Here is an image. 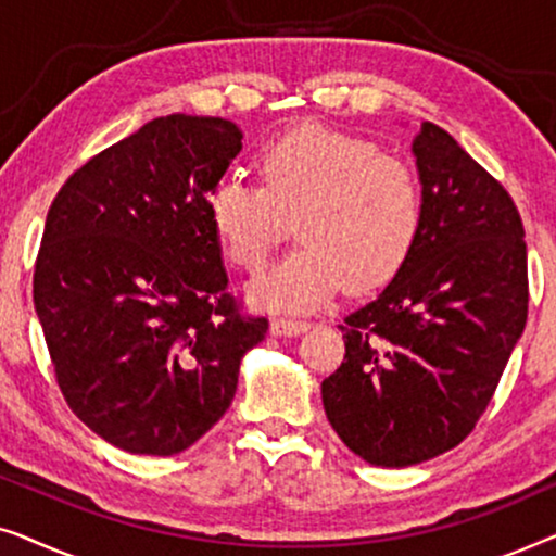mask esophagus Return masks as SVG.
Returning <instances> with one entry per match:
<instances>
[{"mask_svg":"<svg viewBox=\"0 0 556 556\" xmlns=\"http://www.w3.org/2000/svg\"><path fill=\"white\" fill-rule=\"evenodd\" d=\"M311 321H301V318H273L270 331L276 337H295V333H306L311 329Z\"/></svg>","mask_w":556,"mask_h":556,"instance_id":"34e87169","label":"esophagus"}]
</instances>
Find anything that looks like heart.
<instances>
[{
	"label": "heart",
	"instance_id": "obj_1",
	"mask_svg": "<svg viewBox=\"0 0 556 556\" xmlns=\"http://www.w3.org/2000/svg\"><path fill=\"white\" fill-rule=\"evenodd\" d=\"M263 187L219 179L207 217L227 261L261 273L299 217L301 248L250 299L273 311H311L341 286L352 293L382 288L413 255L422 225V194L397 156L379 154L364 136L316 124L293 128L257 156Z\"/></svg>",
	"mask_w": 556,
	"mask_h": 556
}]
</instances>
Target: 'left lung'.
I'll use <instances>...</instances> for the list:
<instances>
[{
  "mask_svg": "<svg viewBox=\"0 0 556 556\" xmlns=\"http://www.w3.org/2000/svg\"><path fill=\"white\" fill-rule=\"evenodd\" d=\"M422 225L392 283L344 318V362L321 382L331 428L371 466L463 443L527 326V242L501 181L443 128L413 141Z\"/></svg>",
  "mask_w": 556,
  "mask_h": 556,
  "instance_id": "obj_1",
  "label": "left lung"
}]
</instances>
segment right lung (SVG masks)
I'll return each mask as SVG.
<instances>
[{"label": "right lung", "mask_w": 556, "mask_h": 556, "mask_svg": "<svg viewBox=\"0 0 556 556\" xmlns=\"http://www.w3.org/2000/svg\"><path fill=\"white\" fill-rule=\"evenodd\" d=\"M242 149L232 121L172 113L60 187L35 263L58 387L105 443L174 455L227 413L268 331L227 291L207 197Z\"/></svg>", "instance_id": "obj_1"}]
</instances>
